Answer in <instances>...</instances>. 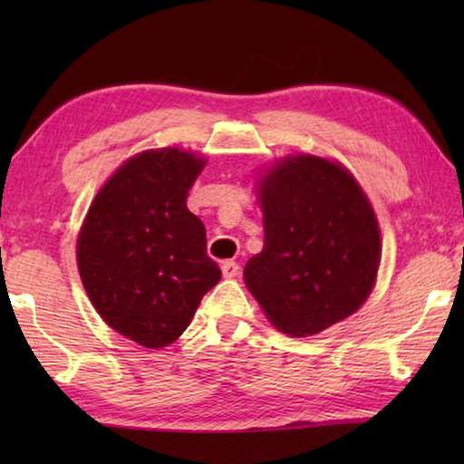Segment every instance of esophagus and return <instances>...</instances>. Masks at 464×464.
Wrapping results in <instances>:
<instances>
[{"mask_svg":"<svg viewBox=\"0 0 464 464\" xmlns=\"http://www.w3.org/2000/svg\"><path fill=\"white\" fill-rule=\"evenodd\" d=\"M221 270H223V276H225V278H235V276H239V270H241V268H239L237 262L227 260V262H223Z\"/></svg>","mask_w":464,"mask_h":464,"instance_id":"34e87169","label":"esophagus"}]
</instances>
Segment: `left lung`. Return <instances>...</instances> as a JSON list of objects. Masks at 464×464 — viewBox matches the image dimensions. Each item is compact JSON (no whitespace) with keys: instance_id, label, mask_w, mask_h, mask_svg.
Instances as JSON below:
<instances>
[{"instance_id":"obj_1","label":"left lung","mask_w":464,"mask_h":464,"mask_svg":"<svg viewBox=\"0 0 464 464\" xmlns=\"http://www.w3.org/2000/svg\"><path fill=\"white\" fill-rule=\"evenodd\" d=\"M264 249L243 278L274 327L315 335L360 309L374 286L381 233L362 188L345 168L288 155L257 182Z\"/></svg>"}]
</instances>
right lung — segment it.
<instances>
[{"label": "right lung", "instance_id": "add662e5", "mask_svg": "<svg viewBox=\"0 0 464 464\" xmlns=\"http://www.w3.org/2000/svg\"><path fill=\"white\" fill-rule=\"evenodd\" d=\"M204 157L143 151L102 186L77 237L85 293L106 324L145 348L176 342L221 280L207 229L186 207Z\"/></svg>", "mask_w": 464, "mask_h": 464}]
</instances>
